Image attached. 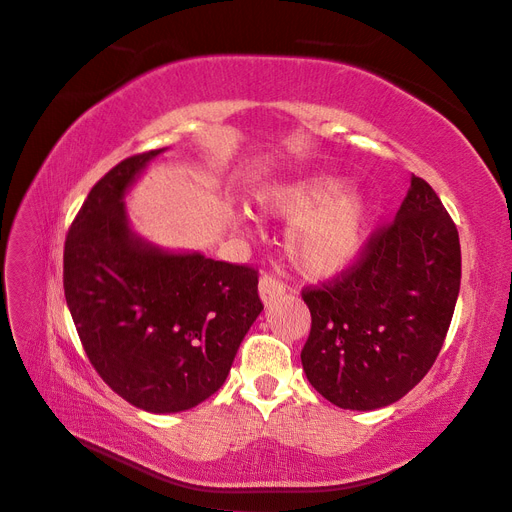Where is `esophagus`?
<instances>
[{
  "instance_id": "34e87169",
  "label": "esophagus",
  "mask_w": 512,
  "mask_h": 512,
  "mask_svg": "<svg viewBox=\"0 0 512 512\" xmlns=\"http://www.w3.org/2000/svg\"><path fill=\"white\" fill-rule=\"evenodd\" d=\"M258 290H260V297L265 303L275 301L277 297H282L286 292V284L280 280V277H275L273 273H265L260 277L258 282Z\"/></svg>"
}]
</instances>
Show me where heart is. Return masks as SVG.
<instances>
[{
	"label": "heart",
	"instance_id": "1",
	"mask_svg": "<svg viewBox=\"0 0 512 512\" xmlns=\"http://www.w3.org/2000/svg\"><path fill=\"white\" fill-rule=\"evenodd\" d=\"M260 205L297 220L288 235L292 265L309 277L348 269L365 241L367 203L356 192H339L329 177H299L262 190Z\"/></svg>",
	"mask_w": 512,
	"mask_h": 512
}]
</instances>
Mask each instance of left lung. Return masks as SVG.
<instances>
[{"instance_id": "obj_1", "label": "left lung", "mask_w": 512, "mask_h": 512, "mask_svg": "<svg viewBox=\"0 0 512 512\" xmlns=\"http://www.w3.org/2000/svg\"><path fill=\"white\" fill-rule=\"evenodd\" d=\"M459 282L457 226L431 185L412 177L395 218L371 232L352 265L301 290L312 314L307 380L348 410L401 399L438 359Z\"/></svg>"}]
</instances>
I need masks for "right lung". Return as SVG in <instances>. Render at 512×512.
<instances>
[{
	"label": "right lung",
	"instance_id": "obj_1",
	"mask_svg": "<svg viewBox=\"0 0 512 512\" xmlns=\"http://www.w3.org/2000/svg\"><path fill=\"white\" fill-rule=\"evenodd\" d=\"M164 149L121 160L91 188L64 245V292L89 363L132 406L181 412L224 384L262 312L258 269L164 254L136 239L123 192Z\"/></svg>",
	"mask_w": 512,
	"mask_h": 512
}]
</instances>
